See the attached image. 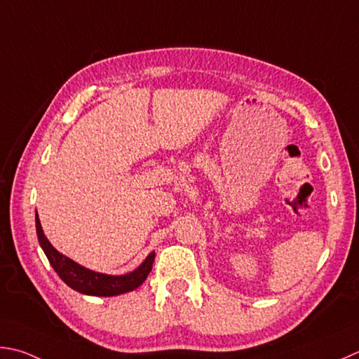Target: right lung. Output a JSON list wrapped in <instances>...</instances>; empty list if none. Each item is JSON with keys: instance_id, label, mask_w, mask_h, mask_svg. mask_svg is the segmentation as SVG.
I'll return each mask as SVG.
<instances>
[{"instance_id": "1", "label": "right lung", "mask_w": 359, "mask_h": 359, "mask_svg": "<svg viewBox=\"0 0 359 359\" xmlns=\"http://www.w3.org/2000/svg\"><path fill=\"white\" fill-rule=\"evenodd\" d=\"M36 228H37V238L40 242V247L43 248V252L46 255V258H48L51 267L56 270V273L60 276V280H62L67 286L78 290L81 294L111 297V295L130 292V290L137 289L142 283L147 280L148 273L151 272V267L154 262V252L148 255V258L131 273L112 276V275L93 272V270L79 266L78 262L67 258V256L59 253L57 250L51 245L50 241L45 238L37 214H36Z\"/></svg>"}]
</instances>
